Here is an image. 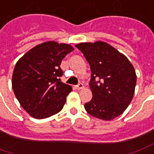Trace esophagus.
<instances>
[{"label":"esophagus","instance_id":"34e87169","mask_svg":"<svg viewBox=\"0 0 154 154\" xmlns=\"http://www.w3.org/2000/svg\"><path fill=\"white\" fill-rule=\"evenodd\" d=\"M83 87H84V85H83V84H82V83H79L78 85H76V89H77V90H82Z\"/></svg>","mask_w":154,"mask_h":154}]
</instances>
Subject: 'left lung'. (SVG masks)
Instances as JSON below:
<instances>
[{
  "label": "left lung",
  "mask_w": 154,
  "mask_h": 154,
  "mask_svg": "<svg viewBox=\"0 0 154 154\" xmlns=\"http://www.w3.org/2000/svg\"><path fill=\"white\" fill-rule=\"evenodd\" d=\"M84 55L91 70L92 99L85 103L90 116L111 120L131 103L137 84L135 69L126 56L104 42L75 45Z\"/></svg>",
  "instance_id": "obj_1"
}]
</instances>
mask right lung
Segmentation results:
<instances>
[{"label":"right lung","instance_id":"right-lung-1","mask_svg":"<svg viewBox=\"0 0 154 154\" xmlns=\"http://www.w3.org/2000/svg\"><path fill=\"white\" fill-rule=\"evenodd\" d=\"M73 51L69 44L49 41L35 46L15 65L12 87L22 108L41 119L61 111L72 87L61 82L62 60Z\"/></svg>","mask_w":154,"mask_h":154}]
</instances>
